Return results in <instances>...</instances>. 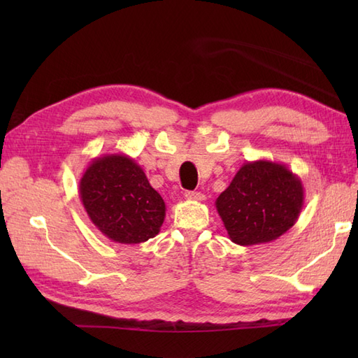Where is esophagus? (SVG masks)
<instances>
[{
    "instance_id": "esophagus-1",
    "label": "esophagus",
    "mask_w": 358,
    "mask_h": 358,
    "mask_svg": "<svg viewBox=\"0 0 358 358\" xmlns=\"http://www.w3.org/2000/svg\"><path fill=\"white\" fill-rule=\"evenodd\" d=\"M186 200H192V201H201L204 200V195L201 192H196V191H187L185 194Z\"/></svg>"
}]
</instances>
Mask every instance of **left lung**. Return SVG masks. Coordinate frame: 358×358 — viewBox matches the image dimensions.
Instances as JSON below:
<instances>
[{
    "mask_svg": "<svg viewBox=\"0 0 358 358\" xmlns=\"http://www.w3.org/2000/svg\"><path fill=\"white\" fill-rule=\"evenodd\" d=\"M305 201L301 180L269 159L243 164L215 208L231 241L240 246L269 243L295 224Z\"/></svg>",
    "mask_w": 358,
    "mask_h": 358,
    "instance_id": "1",
    "label": "left lung"
}]
</instances>
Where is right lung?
Wrapping results in <instances>:
<instances>
[{
  "label": "right lung",
  "mask_w": 358,
  "mask_h": 358,
  "mask_svg": "<svg viewBox=\"0 0 358 358\" xmlns=\"http://www.w3.org/2000/svg\"><path fill=\"white\" fill-rule=\"evenodd\" d=\"M90 222L109 240L138 245L159 232L166 204L135 159L124 154L94 158L80 180Z\"/></svg>",
  "instance_id": "1"
}]
</instances>
